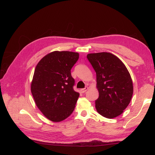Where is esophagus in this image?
<instances>
[{
  "mask_svg": "<svg viewBox=\"0 0 155 155\" xmlns=\"http://www.w3.org/2000/svg\"><path fill=\"white\" fill-rule=\"evenodd\" d=\"M88 87H86L85 88H82V89H81V92H82V93H85L87 91H88Z\"/></svg>",
  "mask_w": 155,
  "mask_h": 155,
  "instance_id": "obj_1",
  "label": "esophagus"
}]
</instances>
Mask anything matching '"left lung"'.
<instances>
[{
    "label": "left lung",
    "instance_id": "8db88e82",
    "mask_svg": "<svg viewBox=\"0 0 155 155\" xmlns=\"http://www.w3.org/2000/svg\"><path fill=\"white\" fill-rule=\"evenodd\" d=\"M87 58L96 73L99 91V97L95 101L97 112L107 118L118 116L129 104L133 94L127 68L110 53L88 54Z\"/></svg>",
    "mask_w": 155,
    "mask_h": 155
}]
</instances>
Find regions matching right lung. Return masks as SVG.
I'll list each match as a JSON object with an SVG mask.
<instances>
[{
    "label": "right lung",
    "mask_w": 155,
    "mask_h": 155,
    "mask_svg": "<svg viewBox=\"0 0 155 155\" xmlns=\"http://www.w3.org/2000/svg\"><path fill=\"white\" fill-rule=\"evenodd\" d=\"M79 54L52 51L42 58L35 67L31 92L35 104L45 116L54 122L63 121L72 113L79 94L74 91L72 67Z\"/></svg>",
    "instance_id": "right-lung-1"
}]
</instances>
